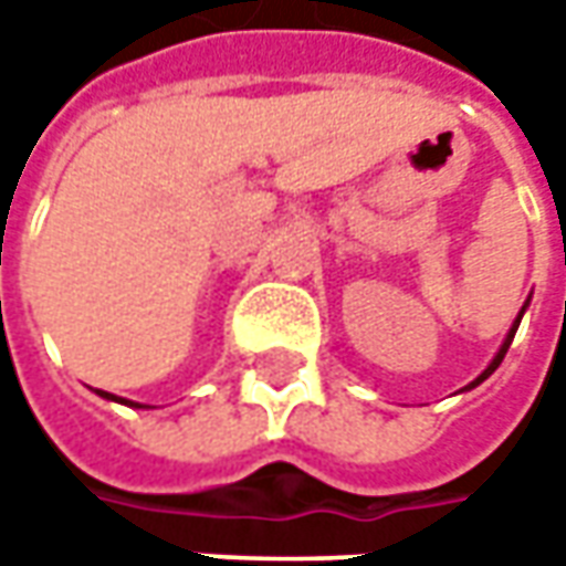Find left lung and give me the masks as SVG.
Returning <instances> with one entry per match:
<instances>
[{"mask_svg": "<svg viewBox=\"0 0 566 566\" xmlns=\"http://www.w3.org/2000/svg\"><path fill=\"white\" fill-rule=\"evenodd\" d=\"M523 312H526V305H523ZM520 317H523V315H520ZM520 317H516V324H513L511 334H507V339H504V346H501V353H497V356H494V361H491L489 368H485V371L479 375V380H472V387H475V384H482V380L489 378L491 371H494V368H497V365L504 361V356H507V349H511V343H513V334H516V327H520Z\"/></svg>", "mask_w": 566, "mask_h": 566, "instance_id": "1", "label": "left lung"}]
</instances>
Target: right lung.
<instances>
[{"mask_svg":"<svg viewBox=\"0 0 566 566\" xmlns=\"http://www.w3.org/2000/svg\"><path fill=\"white\" fill-rule=\"evenodd\" d=\"M103 397H109V400H116V397H113V394H103ZM122 402H125V400H122Z\"/></svg>","mask_w":566,"mask_h":566,"instance_id":"right-lung-1","label":"right lung"}]
</instances>
